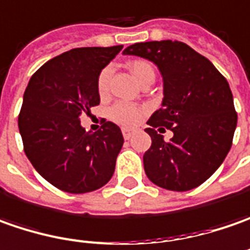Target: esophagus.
Instances as JSON below:
<instances>
[{
	"label": "esophagus",
	"mask_w": 250,
	"mask_h": 250,
	"mask_svg": "<svg viewBox=\"0 0 250 250\" xmlns=\"http://www.w3.org/2000/svg\"><path fill=\"white\" fill-rule=\"evenodd\" d=\"M122 133H123V137H125V140H130V138L133 137L134 130H133V128H127V127H125V128H122Z\"/></svg>",
	"instance_id": "esophagus-1"
}]
</instances>
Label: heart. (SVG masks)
<instances>
[{"mask_svg":"<svg viewBox=\"0 0 250 250\" xmlns=\"http://www.w3.org/2000/svg\"><path fill=\"white\" fill-rule=\"evenodd\" d=\"M128 69L140 84L145 82L146 79L155 77V70L151 63L146 61H133L128 63ZM109 79H110V69L106 67L99 73L98 80H97V90L101 95L106 94L109 87ZM141 108H138L137 105L130 104V102H123V101L113 104L108 110L109 119L122 125H134L135 123H138V120L141 119Z\"/></svg>","mask_w":250,"mask_h":250,"instance_id":"1","label":"heart"}]
</instances>
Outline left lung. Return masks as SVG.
<instances>
[{
  "label": "left lung",
  "mask_w": 250,
  "mask_h": 250,
  "mask_svg": "<svg viewBox=\"0 0 250 250\" xmlns=\"http://www.w3.org/2000/svg\"><path fill=\"white\" fill-rule=\"evenodd\" d=\"M125 55L146 58L159 67L165 98L146 125L152 145L144 168L153 184L168 191H189L219 168L232 145L237 112L226 77L208 58L181 41L137 42ZM175 135L165 142L156 128Z\"/></svg>",
  "instance_id": "8db88e82"
}]
</instances>
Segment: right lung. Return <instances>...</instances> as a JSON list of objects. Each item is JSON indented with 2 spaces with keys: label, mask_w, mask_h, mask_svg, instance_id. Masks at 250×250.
<instances>
[{
  "label": "right lung",
  "mask_w": 250,
  "mask_h": 250,
  "mask_svg": "<svg viewBox=\"0 0 250 250\" xmlns=\"http://www.w3.org/2000/svg\"><path fill=\"white\" fill-rule=\"evenodd\" d=\"M115 47L74 48L55 56L31 76L18 117L23 149L48 183L69 194L95 191L113 176L123 135L102 119L95 133L80 125L99 105L101 70L122 51Z\"/></svg>",
  "instance_id": "1"
}]
</instances>
